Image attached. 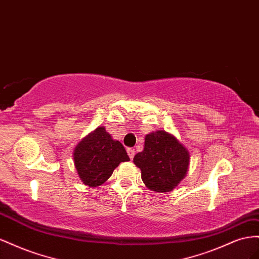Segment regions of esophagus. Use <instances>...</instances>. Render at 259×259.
<instances>
[{"instance_id":"34e87169","label":"esophagus","mask_w":259,"mask_h":259,"mask_svg":"<svg viewBox=\"0 0 259 259\" xmlns=\"http://www.w3.org/2000/svg\"><path fill=\"white\" fill-rule=\"evenodd\" d=\"M127 152H128V155H129V157L132 159L135 157V153H136V150L134 149V147H128V150H127Z\"/></svg>"}]
</instances>
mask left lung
I'll list each match as a JSON object with an SVG mask.
<instances>
[{
    "label": "left lung",
    "instance_id": "1",
    "mask_svg": "<svg viewBox=\"0 0 259 259\" xmlns=\"http://www.w3.org/2000/svg\"><path fill=\"white\" fill-rule=\"evenodd\" d=\"M134 162L141 169L145 186L155 192H170L186 177L190 154L178 140L166 131H155L145 137L144 150Z\"/></svg>",
    "mask_w": 259,
    "mask_h": 259
}]
</instances>
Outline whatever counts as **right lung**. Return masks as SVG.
<instances>
[{"instance_id":"add662e5","label":"right lung","mask_w":259,"mask_h":259,"mask_svg":"<svg viewBox=\"0 0 259 259\" xmlns=\"http://www.w3.org/2000/svg\"><path fill=\"white\" fill-rule=\"evenodd\" d=\"M130 160L123 145L115 141L104 127H99L73 151V162L81 181L91 188L104 183L121 161Z\"/></svg>"}]
</instances>
